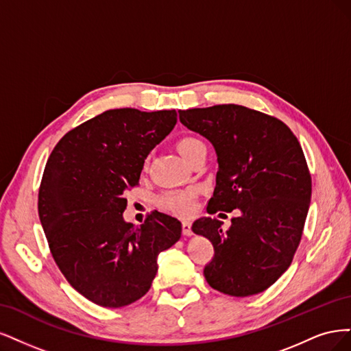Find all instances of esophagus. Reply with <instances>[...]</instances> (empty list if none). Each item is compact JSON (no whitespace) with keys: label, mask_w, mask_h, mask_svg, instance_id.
<instances>
[{"label":"esophagus","mask_w":351,"mask_h":351,"mask_svg":"<svg viewBox=\"0 0 351 351\" xmlns=\"http://www.w3.org/2000/svg\"><path fill=\"white\" fill-rule=\"evenodd\" d=\"M182 233L185 236H191L192 234V229H191V223L189 221H182Z\"/></svg>","instance_id":"1"}]
</instances>
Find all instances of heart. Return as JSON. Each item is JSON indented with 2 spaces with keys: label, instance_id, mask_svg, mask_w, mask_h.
Listing matches in <instances>:
<instances>
[{
  "label": "heart",
  "instance_id": "1",
  "mask_svg": "<svg viewBox=\"0 0 351 351\" xmlns=\"http://www.w3.org/2000/svg\"><path fill=\"white\" fill-rule=\"evenodd\" d=\"M202 145V141L195 137H184L176 143V149L179 154L188 162L194 152ZM197 202V189L184 188V189H167L156 198V204L160 210L173 214V216L186 217L191 216L195 210Z\"/></svg>",
  "mask_w": 351,
  "mask_h": 351
}]
</instances>
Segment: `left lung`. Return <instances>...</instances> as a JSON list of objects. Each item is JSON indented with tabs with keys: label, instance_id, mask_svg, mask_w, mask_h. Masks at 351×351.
I'll list each match as a JSON object with an SVG mask.
<instances>
[{
	"label": "left lung",
	"instance_id": "1",
	"mask_svg": "<svg viewBox=\"0 0 351 351\" xmlns=\"http://www.w3.org/2000/svg\"><path fill=\"white\" fill-rule=\"evenodd\" d=\"M178 112L179 121L208 138L217 153L207 213L241 210L226 232L217 219L192 224L214 247L204 277L224 295H258L290 267L300 243L312 194L302 147L285 122L241 105Z\"/></svg>",
	"mask_w": 351,
	"mask_h": 351
}]
</instances>
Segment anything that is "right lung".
I'll return each instance as SVG.
<instances>
[{
  "instance_id": "1",
  "label": "right lung",
  "mask_w": 351,
  "mask_h": 351,
  "mask_svg": "<svg viewBox=\"0 0 351 351\" xmlns=\"http://www.w3.org/2000/svg\"><path fill=\"white\" fill-rule=\"evenodd\" d=\"M175 110L110 109L66 132L53 147L38 210L56 265L104 308H122L150 290L157 255L176 243L180 221L153 211L125 223V192L138 185L147 154L171 132Z\"/></svg>"
}]
</instances>
